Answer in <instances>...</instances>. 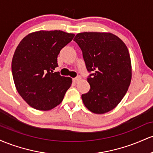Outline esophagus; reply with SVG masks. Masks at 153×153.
<instances>
[{
  "instance_id": "esophagus-1",
  "label": "esophagus",
  "mask_w": 153,
  "mask_h": 153,
  "mask_svg": "<svg viewBox=\"0 0 153 153\" xmlns=\"http://www.w3.org/2000/svg\"><path fill=\"white\" fill-rule=\"evenodd\" d=\"M80 76H78V77H76V78H73V81L74 82H78V80H80Z\"/></svg>"
}]
</instances>
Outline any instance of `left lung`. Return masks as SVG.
<instances>
[{
    "label": "left lung",
    "mask_w": 153,
    "mask_h": 153,
    "mask_svg": "<svg viewBox=\"0 0 153 153\" xmlns=\"http://www.w3.org/2000/svg\"><path fill=\"white\" fill-rule=\"evenodd\" d=\"M74 41L81 49L90 91L82 95L85 107L98 114L114 109L130 85L131 65L129 50L121 39L111 33L82 32Z\"/></svg>",
    "instance_id": "obj_1"
}]
</instances>
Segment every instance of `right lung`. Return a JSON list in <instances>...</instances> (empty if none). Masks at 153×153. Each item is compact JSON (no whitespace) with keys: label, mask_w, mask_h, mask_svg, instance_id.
<instances>
[{"label":"right lung","mask_w":153,"mask_h":153,"mask_svg":"<svg viewBox=\"0 0 153 153\" xmlns=\"http://www.w3.org/2000/svg\"><path fill=\"white\" fill-rule=\"evenodd\" d=\"M75 34L62 31H39L26 36L16 49L11 63L16 90L29 106L48 111L62 102L72 79L53 71L57 55Z\"/></svg>","instance_id":"1"}]
</instances>
